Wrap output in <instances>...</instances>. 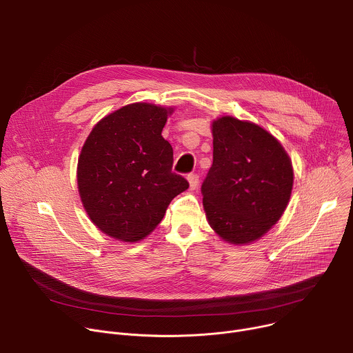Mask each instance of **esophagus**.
I'll return each instance as SVG.
<instances>
[{
    "instance_id": "34e87169",
    "label": "esophagus",
    "mask_w": 353,
    "mask_h": 353,
    "mask_svg": "<svg viewBox=\"0 0 353 353\" xmlns=\"http://www.w3.org/2000/svg\"><path fill=\"white\" fill-rule=\"evenodd\" d=\"M187 179H188V183H190V188L195 190L199 184V176L196 173H190Z\"/></svg>"
}]
</instances>
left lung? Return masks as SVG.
Masks as SVG:
<instances>
[{
  "label": "left lung",
  "instance_id": "8db88e82",
  "mask_svg": "<svg viewBox=\"0 0 353 353\" xmlns=\"http://www.w3.org/2000/svg\"><path fill=\"white\" fill-rule=\"evenodd\" d=\"M214 162L201 185L211 228L226 241L260 239L282 216L292 192V163L261 127L221 117L212 124Z\"/></svg>",
  "mask_w": 353,
  "mask_h": 353
}]
</instances>
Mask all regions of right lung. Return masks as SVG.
Returning a JSON list of instances; mask_svg holds the SVG:
<instances>
[{"label": "right lung", "mask_w": 353, "mask_h": 353, "mask_svg": "<svg viewBox=\"0 0 353 353\" xmlns=\"http://www.w3.org/2000/svg\"><path fill=\"white\" fill-rule=\"evenodd\" d=\"M172 109L132 103L100 120L78 161V188L103 233L137 241L163 219L188 181L172 172L173 148L162 137Z\"/></svg>", "instance_id": "add662e5"}]
</instances>
